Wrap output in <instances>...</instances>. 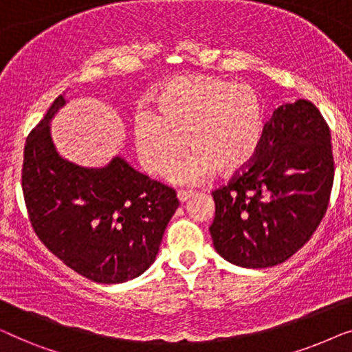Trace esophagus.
Instances as JSON below:
<instances>
[{
  "mask_svg": "<svg viewBox=\"0 0 352 352\" xmlns=\"http://www.w3.org/2000/svg\"><path fill=\"white\" fill-rule=\"evenodd\" d=\"M192 195H194V192L192 190H177V199H179V201H182V204L189 200Z\"/></svg>",
  "mask_w": 352,
  "mask_h": 352,
  "instance_id": "obj_1",
  "label": "esophagus"
}]
</instances>
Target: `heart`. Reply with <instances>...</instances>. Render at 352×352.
Returning <instances> with one entry per match:
<instances>
[{
    "label": "heart",
    "mask_w": 352,
    "mask_h": 352,
    "mask_svg": "<svg viewBox=\"0 0 352 352\" xmlns=\"http://www.w3.org/2000/svg\"><path fill=\"white\" fill-rule=\"evenodd\" d=\"M155 110L134 117V139L144 168L162 175L187 146L192 152L171 170L177 182L194 184L218 170L234 175L247 168L261 147L264 102L253 86L213 75H179L163 81Z\"/></svg>",
    "instance_id": "1"
}]
</instances>
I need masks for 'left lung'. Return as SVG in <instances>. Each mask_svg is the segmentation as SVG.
Here are the masks:
<instances>
[{"instance_id":"8db88e82","label":"left lung","mask_w":352,"mask_h":352,"mask_svg":"<svg viewBox=\"0 0 352 352\" xmlns=\"http://www.w3.org/2000/svg\"><path fill=\"white\" fill-rule=\"evenodd\" d=\"M335 163L330 129L311 100L274 110L261 147L213 190L214 248L242 267L277 266L302 248L329 206Z\"/></svg>"}]
</instances>
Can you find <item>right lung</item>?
Masks as SVG:
<instances>
[{
    "instance_id": "1",
    "label": "right lung",
    "mask_w": 352,
    "mask_h": 352,
    "mask_svg": "<svg viewBox=\"0 0 352 352\" xmlns=\"http://www.w3.org/2000/svg\"><path fill=\"white\" fill-rule=\"evenodd\" d=\"M57 96L23 147L22 192L38 239L67 267L99 283L141 276L155 259L179 200L176 190L117 157L81 168L56 152L50 122Z\"/></svg>"
}]
</instances>
